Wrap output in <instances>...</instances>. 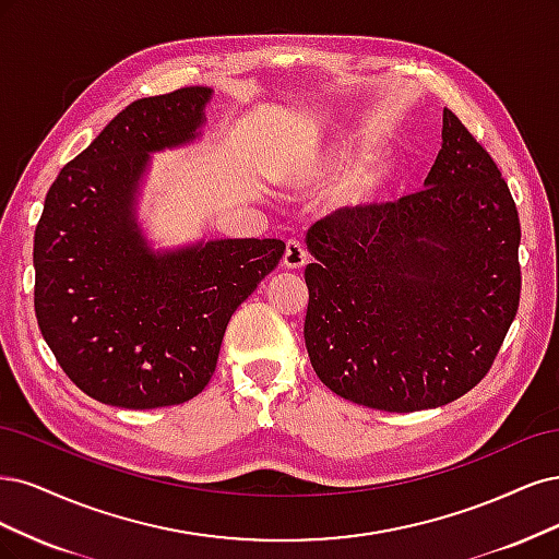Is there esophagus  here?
Returning <instances> with one entry per match:
<instances>
[{
	"instance_id": "esophagus-1",
	"label": "esophagus",
	"mask_w": 559,
	"mask_h": 559,
	"mask_svg": "<svg viewBox=\"0 0 559 559\" xmlns=\"http://www.w3.org/2000/svg\"><path fill=\"white\" fill-rule=\"evenodd\" d=\"M306 260H309V253H306V248L297 239H290L285 243L283 264L287 269H301L306 264Z\"/></svg>"
}]
</instances>
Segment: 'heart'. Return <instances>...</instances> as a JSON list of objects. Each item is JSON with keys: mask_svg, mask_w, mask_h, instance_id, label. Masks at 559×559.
Here are the masks:
<instances>
[{"mask_svg": "<svg viewBox=\"0 0 559 559\" xmlns=\"http://www.w3.org/2000/svg\"><path fill=\"white\" fill-rule=\"evenodd\" d=\"M359 155H362V146L359 141H344L336 143L328 153H322L313 165L306 169L304 181L306 183H330L332 178L348 167L350 162H355ZM390 192V171L385 167H362L350 171L344 181L336 186L334 192V202L338 209L346 211H365L376 204H381Z\"/></svg>", "mask_w": 559, "mask_h": 559, "instance_id": "b5f03b06", "label": "heart"}]
</instances>
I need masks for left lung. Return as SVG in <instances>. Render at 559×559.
<instances>
[{
  "label": "left lung",
  "instance_id": "1",
  "mask_svg": "<svg viewBox=\"0 0 559 559\" xmlns=\"http://www.w3.org/2000/svg\"><path fill=\"white\" fill-rule=\"evenodd\" d=\"M425 190L306 234L304 338L338 397L390 413L455 402L488 373L520 301V221L495 159L443 109Z\"/></svg>",
  "mask_w": 559,
  "mask_h": 559
}]
</instances>
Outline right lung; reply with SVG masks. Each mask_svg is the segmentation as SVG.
<instances>
[{
	"mask_svg": "<svg viewBox=\"0 0 559 559\" xmlns=\"http://www.w3.org/2000/svg\"><path fill=\"white\" fill-rule=\"evenodd\" d=\"M211 87L143 97L52 181L34 231V311L87 397L120 408L183 404L215 371L231 313L283 258L281 239L155 250L136 204L153 153L202 136Z\"/></svg>",
	"mask_w": 559,
	"mask_h": 559,
	"instance_id": "obj_1",
	"label": "right lung"
}]
</instances>
